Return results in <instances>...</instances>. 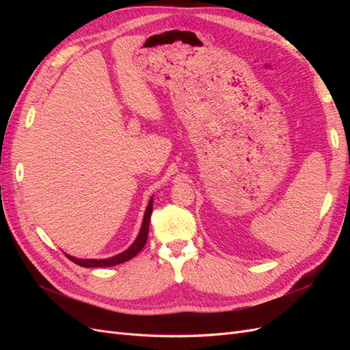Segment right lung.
<instances>
[{"instance_id": "1", "label": "right lung", "mask_w": 350, "mask_h": 350, "mask_svg": "<svg viewBox=\"0 0 350 350\" xmlns=\"http://www.w3.org/2000/svg\"><path fill=\"white\" fill-rule=\"evenodd\" d=\"M153 211V197L150 198L149 204H147V208L144 211V217H143V224H142V228H140V232L139 235H137L135 241L131 243V245L126 248L125 251H122L121 254H116V256L113 257H109V258H100V260H96V258H77V257H72V256H68V254H66V256L72 261L79 264V266L81 267H111V266H116V264H121V262H125L131 260L133 257H135L137 254H139L143 247L146 245V241H147V235H149V226H150V215Z\"/></svg>"}]
</instances>
